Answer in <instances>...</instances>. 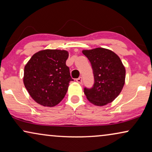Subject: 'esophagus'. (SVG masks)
Wrapping results in <instances>:
<instances>
[{
    "instance_id": "esophagus-1",
    "label": "esophagus",
    "mask_w": 152,
    "mask_h": 152,
    "mask_svg": "<svg viewBox=\"0 0 152 152\" xmlns=\"http://www.w3.org/2000/svg\"><path fill=\"white\" fill-rule=\"evenodd\" d=\"M76 81H77V82L79 83V84H82V77H80L77 79Z\"/></svg>"
}]
</instances>
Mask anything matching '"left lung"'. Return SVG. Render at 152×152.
Segmentation results:
<instances>
[{"instance_id": "obj_1", "label": "left lung", "mask_w": 152, "mask_h": 152, "mask_svg": "<svg viewBox=\"0 0 152 152\" xmlns=\"http://www.w3.org/2000/svg\"><path fill=\"white\" fill-rule=\"evenodd\" d=\"M82 53L91 62L95 79L93 88H84L86 98L98 107L112 102L121 93L125 82L126 70L120 58L103 48L83 50Z\"/></svg>"}]
</instances>
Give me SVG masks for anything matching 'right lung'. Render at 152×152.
I'll return each instance as SVG.
<instances>
[{"mask_svg":"<svg viewBox=\"0 0 152 152\" xmlns=\"http://www.w3.org/2000/svg\"><path fill=\"white\" fill-rule=\"evenodd\" d=\"M68 55L64 50H43L34 54L25 66V87L37 103L53 107L65 97L72 81L66 64Z\"/></svg>","mask_w":152,"mask_h":152,"instance_id":"add662e5","label":"right lung"}]
</instances>
